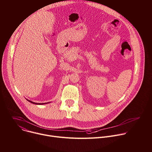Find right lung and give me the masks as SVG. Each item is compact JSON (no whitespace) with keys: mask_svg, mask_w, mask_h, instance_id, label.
<instances>
[{"mask_svg":"<svg viewBox=\"0 0 152 152\" xmlns=\"http://www.w3.org/2000/svg\"><path fill=\"white\" fill-rule=\"evenodd\" d=\"M28 101H29V102H31V103H33V104H46V103H49V102H48V103H35V102H32V101H30V100H28Z\"/></svg>","mask_w":152,"mask_h":152,"instance_id":"1","label":"right lung"}]
</instances>
